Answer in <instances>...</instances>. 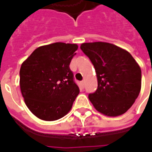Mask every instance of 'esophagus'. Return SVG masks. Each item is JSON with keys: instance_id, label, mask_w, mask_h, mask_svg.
<instances>
[{"instance_id": "1", "label": "esophagus", "mask_w": 152, "mask_h": 152, "mask_svg": "<svg viewBox=\"0 0 152 152\" xmlns=\"http://www.w3.org/2000/svg\"><path fill=\"white\" fill-rule=\"evenodd\" d=\"M80 84L81 88H84V81H81L80 83Z\"/></svg>"}]
</instances>
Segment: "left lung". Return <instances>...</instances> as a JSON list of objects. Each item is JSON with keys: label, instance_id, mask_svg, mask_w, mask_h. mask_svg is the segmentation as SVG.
<instances>
[{"label": "left lung", "instance_id": "left-lung-1", "mask_svg": "<svg viewBox=\"0 0 152 152\" xmlns=\"http://www.w3.org/2000/svg\"><path fill=\"white\" fill-rule=\"evenodd\" d=\"M81 50L95 67L98 88L88 99L99 112L110 117L125 113L141 88V69L128 51L108 42L83 43Z\"/></svg>", "mask_w": 152, "mask_h": 152}]
</instances>
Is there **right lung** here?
I'll return each mask as SVG.
<instances>
[{
    "label": "right lung",
    "instance_id": "obj_1",
    "mask_svg": "<svg viewBox=\"0 0 152 152\" xmlns=\"http://www.w3.org/2000/svg\"><path fill=\"white\" fill-rule=\"evenodd\" d=\"M76 44L55 42L37 48L21 65L20 85L31 112L44 121H56L71 110L80 93L69 64Z\"/></svg>",
    "mask_w": 152,
    "mask_h": 152
}]
</instances>
